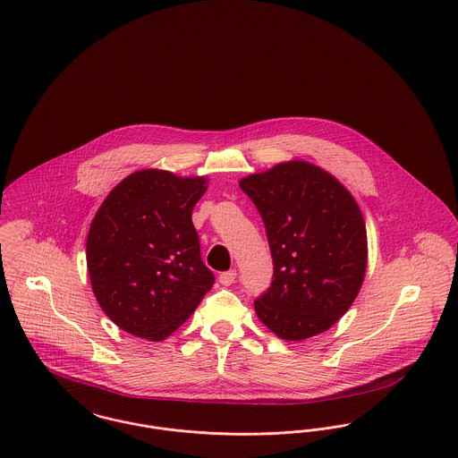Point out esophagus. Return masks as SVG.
Listing matches in <instances>:
<instances>
[{"label": "esophagus", "mask_w": 458, "mask_h": 458, "mask_svg": "<svg viewBox=\"0 0 458 458\" xmlns=\"http://www.w3.org/2000/svg\"><path fill=\"white\" fill-rule=\"evenodd\" d=\"M235 278H237V271H235V269L223 271V273L219 275V282H221V285H225V287L232 285V284L235 282Z\"/></svg>", "instance_id": "34e87169"}]
</instances>
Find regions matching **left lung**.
Listing matches in <instances>:
<instances>
[{
	"label": "left lung",
	"instance_id": "obj_1",
	"mask_svg": "<svg viewBox=\"0 0 458 458\" xmlns=\"http://www.w3.org/2000/svg\"><path fill=\"white\" fill-rule=\"evenodd\" d=\"M263 217L273 282L254 301L285 341L328 330L358 296L367 269L363 215L339 180L306 161L280 162L239 182Z\"/></svg>",
	"mask_w": 458,
	"mask_h": 458
}]
</instances>
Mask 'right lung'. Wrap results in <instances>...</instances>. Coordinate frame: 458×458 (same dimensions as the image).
<instances>
[{
	"mask_svg": "<svg viewBox=\"0 0 458 458\" xmlns=\"http://www.w3.org/2000/svg\"><path fill=\"white\" fill-rule=\"evenodd\" d=\"M208 178L162 169L126 176L102 202L86 239L93 294L112 322L147 341H164L211 291L191 211Z\"/></svg>",
	"mask_w": 458,
	"mask_h": 458,
	"instance_id": "obj_1",
	"label": "right lung"
}]
</instances>
